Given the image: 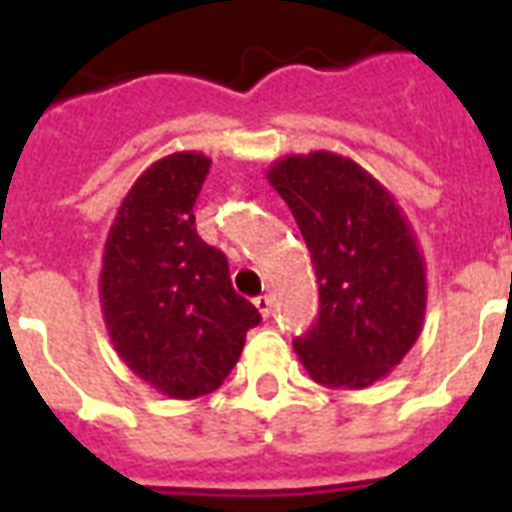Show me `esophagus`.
Listing matches in <instances>:
<instances>
[{
	"mask_svg": "<svg viewBox=\"0 0 512 512\" xmlns=\"http://www.w3.org/2000/svg\"><path fill=\"white\" fill-rule=\"evenodd\" d=\"M271 297L268 295H263V297H257L255 300V308L257 311H260V316H263V319H268V316H271Z\"/></svg>",
	"mask_w": 512,
	"mask_h": 512,
	"instance_id": "obj_1",
	"label": "esophagus"
}]
</instances>
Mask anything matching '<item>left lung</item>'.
<instances>
[{"instance_id": "obj_1", "label": "left lung", "mask_w": 512, "mask_h": 512, "mask_svg": "<svg viewBox=\"0 0 512 512\" xmlns=\"http://www.w3.org/2000/svg\"><path fill=\"white\" fill-rule=\"evenodd\" d=\"M319 281V319L295 353L327 388H369L388 377L422 332L428 281L396 199L353 159L332 151L271 164Z\"/></svg>"}]
</instances>
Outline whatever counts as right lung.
Wrapping results in <instances>:
<instances>
[{
  "mask_svg": "<svg viewBox=\"0 0 512 512\" xmlns=\"http://www.w3.org/2000/svg\"><path fill=\"white\" fill-rule=\"evenodd\" d=\"M212 159L177 151L132 183L108 231L100 308L124 364L167 398L223 385L260 313L231 287L228 260L196 233Z\"/></svg>",
  "mask_w": 512,
  "mask_h": 512,
  "instance_id": "obj_1",
  "label": "right lung"
}]
</instances>
